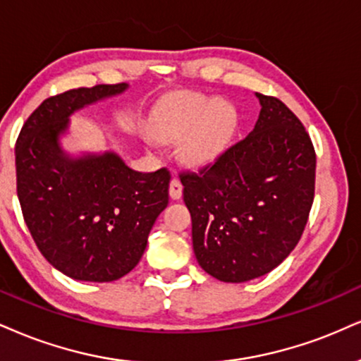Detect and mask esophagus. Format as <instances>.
Instances as JSON below:
<instances>
[{"label":"esophagus","instance_id":"esophagus-1","mask_svg":"<svg viewBox=\"0 0 361 361\" xmlns=\"http://www.w3.org/2000/svg\"><path fill=\"white\" fill-rule=\"evenodd\" d=\"M169 194H171V197L173 199V201H177V199L182 197V184L177 177H173V179L171 180V185H169Z\"/></svg>","mask_w":361,"mask_h":361}]
</instances>
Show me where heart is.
Segmentation results:
<instances>
[{
  "label": "heart",
  "instance_id": "1",
  "mask_svg": "<svg viewBox=\"0 0 361 361\" xmlns=\"http://www.w3.org/2000/svg\"><path fill=\"white\" fill-rule=\"evenodd\" d=\"M235 123L238 114L229 102L192 92L167 97L152 120L159 139L177 140L185 135L180 152L194 166L212 162L224 152Z\"/></svg>",
  "mask_w": 361,
  "mask_h": 361
}]
</instances>
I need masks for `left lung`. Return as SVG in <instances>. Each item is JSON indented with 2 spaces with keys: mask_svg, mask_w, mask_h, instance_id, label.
I'll return each mask as SVG.
<instances>
[{
  "mask_svg": "<svg viewBox=\"0 0 361 361\" xmlns=\"http://www.w3.org/2000/svg\"><path fill=\"white\" fill-rule=\"evenodd\" d=\"M261 112L246 139L199 172H180L194 255L224 283L259 278L301 239L314 199L317 154L281 100L256 93Z\"/></svg>",
  "mask_w": 361,
  "mask_h": 361,
  "instance_id": "obj_1",
  "label": "left lung"
}]
</instances>
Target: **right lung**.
Returning a JSON list of instances; mask_svg holds the SVG:
<instances>
[{
	"instance_id": "obj_1",
	"label": "right lung",
	"mask_w": 361,
	"mask_h": 361,
	"mask_svg": "<svg viewBox=\"0 0 361 361\" xmlns=\"http://www.w3.org/2000/svg\"><path fill=\"white\" fill-rule=\"evenodd\" d=\"M127 87H82L50 97L16 140V192L31 238L44 259L78 281L109 283L130 273L169 204L166 167L142 173L114 152L73 159L58 142L73 112Z\"/></svg>"
}]
</instances>
